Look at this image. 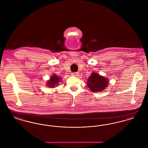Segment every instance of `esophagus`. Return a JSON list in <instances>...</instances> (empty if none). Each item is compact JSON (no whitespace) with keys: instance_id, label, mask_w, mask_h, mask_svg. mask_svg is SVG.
I'll return each mask as SVG.
<instances>
[{"instance_id":"1","label":"esophagus","mask_w":148,"mask_h":148,"mask_svg":"<svg viewBox=\"0 0 148 148\" xmlns=\"http://www.w3.org/2000/svg\"><path fill=\"white\" fill-rule=\"evenodd\" d=\"M71 75L73 77H79V74L78 73H72Z\"/></svg>"}]
</instances>
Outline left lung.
<instances>
[{
	"instance_id": "8db88e82",
	"label": "left lung",
	"mask_w": 148,
	"mask_h": 148,
	"mask_svg": "<svg viewBox=\"0 0 148 148\" xmlns=\"http://www.w3.org/2000/svg\"><path fill=\"white\" fill-rule=\"evenodd\" d=\"M87 85L93 92L103 91L109 84L108 78L99 75L98 73H92L89 77Z\"/></svg>"
}]
</instances>
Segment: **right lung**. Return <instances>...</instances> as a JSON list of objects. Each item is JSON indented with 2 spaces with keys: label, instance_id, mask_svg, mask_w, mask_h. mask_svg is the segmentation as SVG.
Returning a JSON list of instances; mask_svg holds the SVG:
<instances>
[{
  "label": "right lung",
  "instance_id": "right-lung-1",
  "mask_svg": "<svg viewBox=\"0 0 148 148\" xmlns=\"http://www.w3.org/2000/svg\"><path fill=\"white\" fill-rule=\"evenodd\" d=\"M59 82H60V77L56 74H54L47 82V85L49 88H55L58 86V84Z\"/></svg>",
  "mask_w": 148,
  "mask_h": 148
}]
</instances>
